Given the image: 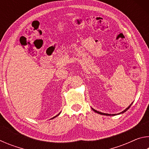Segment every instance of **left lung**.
Segmentation results:
<instances>
[{
  "label": "left lung",
  "instance_id": "left-lung-1",
  "mask_svg": "<svg viewBox=\"0 0 149 149\" xmlns=\"http://www.w3.org/2000/svg\"><path fill=\"white\" fill-rule=\"evenodd\" d=\"M132 104H131L129 106V107H128L127 108H126V109H125V110H123V111H122V112L119 113V114H122V113H124L125 112H126V111H127V110L128 109H129V108H130V107H131V106H132ZM92 109L93 110V111H94V112H95L98 113V114H102V115H106V116H114V115H115V114H112V115H111V114H105V113H102V112H99V111H97V110H96L93 109V108H92Z\"/></svg>",
  "mask_w": 149,
  "mask_h": 149
}]
</instances>
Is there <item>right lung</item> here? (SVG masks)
Listing matches in <instances>:
<instances>
[{
	"mask_svg": "<svg viewBox=\"0 0 149 149\" xmlns=\"http://www.w3.org/2000/svg\"><path fill=\"white\" fill-rule=\"evenodd\" d=\"M58 115H59V114H58ZM56 116H54V118H55V117H56Z\"/></svg>",
	"mask_w": 149,
	"mask_h": 149,
	"instance_id": "add662e5",
	"label": "right lung"
}]
</instances>
